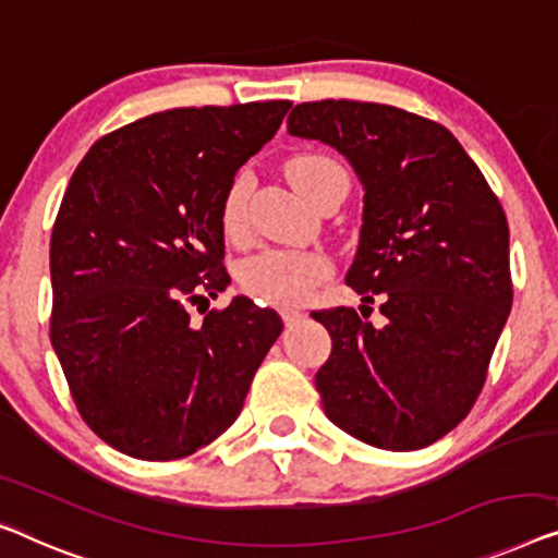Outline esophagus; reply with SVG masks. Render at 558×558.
<instances>
[{"mask_svg":"<svg viewBox=\"0 0 558 558\" xmlns=\"http://www.w3.org/2000/svg\"><path fill=\"white\" fill-rule=\"evenodd\" d=\"M280 315L286 326H293V323H301L305 318L303 311H293V307H286V311H280Z\"/></svg>","mask_w":558,"mask_h":558,"instance_id":"1","label":"esophagus"}]
</instances>
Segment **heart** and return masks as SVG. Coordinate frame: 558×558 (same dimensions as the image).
Wrapping results in <instances>:
<instances>
[{"label":"heart","mask_w":558,"mask_h":558,"mask_svg":"<svg viewBox=\"0 0 558 558\" xmlns=\"http://www.w3.org/2000/svg\"><path fill=\"white\" fill-rule=\"evenodd\" d=\"M288 174L301 193L313 199L323 180L330 174H345L338 162L323 155H301L288 162ZM251 182L245 174L232 182L222 203V230L238 238L245 230V210ZM330 265L323 255L311 251H263L247 257L240 268V282L251 295L272 305H298L313 295V288L328 276Z\"/></svg>","instance_id":"obj_1"}]
</instances>
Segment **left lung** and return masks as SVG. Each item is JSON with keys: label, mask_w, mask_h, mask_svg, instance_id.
Here are the masks:
<instances>
[{"label": "left lung", "mask_w": 558, "mask_h": 558, "mask_svg": "<svg viewBox=\"0 0 558 558\" xmlns=\"http://www.w3.org/2000/svg\"><path fill=\"white\" fill-rule=\"evenodd\" d=\"M288 132L336 147L359 174L363 226L345 282L363 303L380 298L386 318L376 328L353 307L313 313L332 340L315 373L323 411L368 446H430L476 403L511 313L504 207L444 124L398 107L303 102Z\"/></svg>", "instance_id": "1"}]
</instances>
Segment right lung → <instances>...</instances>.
I'll return each instance as SVG.
<instances>
[{
	"mask_svg": "<svg viewBox=\"0 0 558 558\" xmlns=\"http://www.w3.org/2000/svg\"><path fill=\"white\" fill-rule=\"evenodd\" d=\"M288 110L270 99L147 114L97 140L66 185L49 338L82 418L122 453L170 461L218 438L280 336V315L247 298L203 326L187 303L230 282L222 203Z\"/></svg>",
	"mask_w": 558,
	"mask_h": 558,
	"instance_id": "obj_1",
	"label": "right lung"
}]
</instances>
